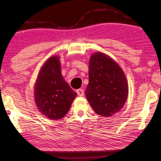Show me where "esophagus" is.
Here are the masks:
<instances>
[{"label": "esophagus", "mask_w": 161, "mask_h": 161, "mask_svg": "<svg viewBox=\"0 0 161 161\" xmlns=\"http://www.w3.org/2000/svg\"><path fill=\"white\" fill-rule=\"evenodd\" d=\"M76 93L79 96H83V95H84V91H83V89H82V88L77 89L76 90Z\"/></svg>", "instance_id": "1"}]
</instances>
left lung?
<instances>
[{
	"mask_svg": "<svg viewBox=\"0 0 161 161\" xmlns=\"http://www.w3.org/2000/svg\"><path fill=\"white\" fill-rule=\"evenodd\" d=\"M88 75L86 95L96 114L110 116L119 112L128 96V84L119 66L104 53H95L90 58Z\"/></svg>",
	"mask_w": 161,
	"mask_h": 161,
	"instance_id": "8db88e82",
	"label": "left lung"
}]
</instances>
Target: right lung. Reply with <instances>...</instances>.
Masks as SVG:
<instances>
[{
    "instance_id": "obj_1",
    "label": "right lung",
    "mask_w": 161,
    "mask_h": 161,
    "mask_svg": "<svg viewBox=\"0 0 161 161\" xmlns=\"http://www.w3.org/2000/svg\"><path fill=\"white\" fill-rule=\"evenodd\" d=\"M58 57L49 58L41 69L35 86L38 110L51 119H61L69 111L76 93L61 75Z\"/></svg>"
}]
</instances>
